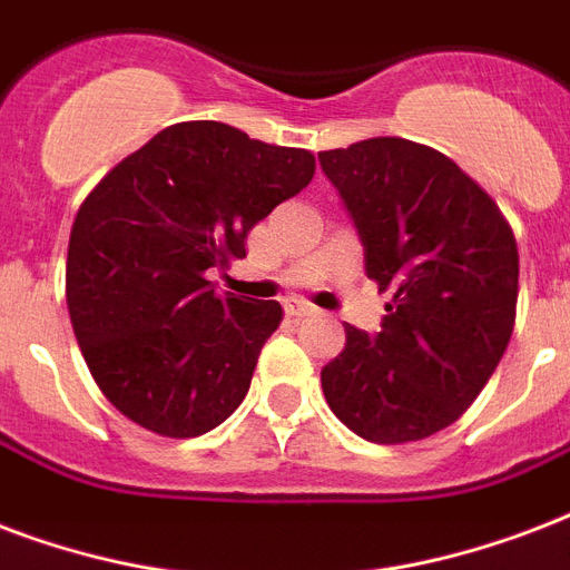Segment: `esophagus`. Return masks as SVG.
Listing matches in <instances>:
<instances>
[{
    "mask_svg": "<svg viewBox=\"0 0 570 570\" xmlns=\"http://www.w3.org/2000/svg\"><path fill=\"white\" fill-rule=\"evenodd\" d=\"M285 312H288L291 317H308L315 315V306L306 303V299H285Z\"/></svg>",
    "mask_w": 570,
    "mask_h": 570,
    "instance_id": "1",
    "label": "esophagus"
}]
</instances>
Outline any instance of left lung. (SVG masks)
<instances>
[{
	"label": "left lung",
	"mask_w": 570,
	"mask_h": 570,
	"mask_svg": "<svg viewBox=\"0 0 570 570\" xmlns=\"http://www.w3.org/2000/svg\"><path fill=\"white\" fill-rule=\"evenodd\" d=\"M365 246V273L392 291L381 333L345 326L321 386L368 443L443 431L491 381L518 315V240L500 205L454 160L401 136L321 151Z\"/></svg>",
	"instance_id": "8db88e82"
}]
</instances>
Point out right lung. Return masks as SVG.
I'll return each instance as SVG.
<instances>
[{
	"label": "right lung",
	"instance_id": "obj_1",
	"mask_svg": "<svg viewBox=\"0 0 570 570\" xmlns=\"http://www.w3.org/2000/svg\"><path fill=\"white\" fill-rule=\"evenodd\" d=\"M315 175L306 148L180 121L100 178L68 244L70 324L112 407L160 436L207 434L249 392L276 299L219 294L207 271L246 258V235Z\"/></svg>",
	"mask_w": 570,
	"mask_h": 570
}]
</instances>
